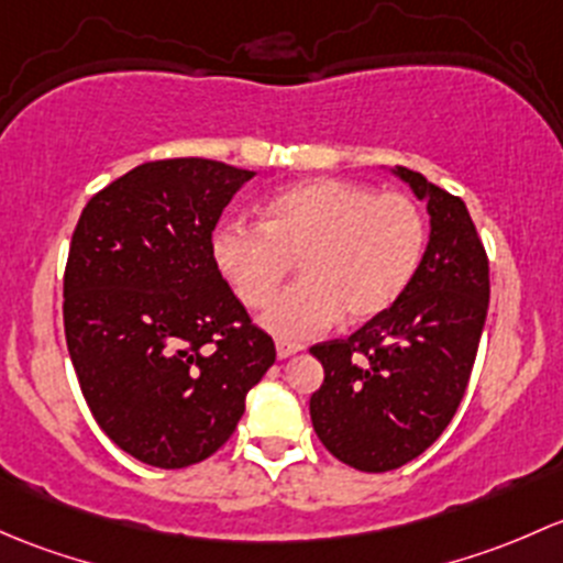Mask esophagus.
I'll use <instances>...</instances> for the list:
<instances>
[{"label":"esophagus","instance_id":"obj_1","mask_svg":"<svg viewBox=\"0 0 563 563\" xmlns=\"http://www.w3.org/2000/svg\"><path fill=\"white\" fill-rule=\"evenodd\" d=\"M298 352H303V344H295V341H276V355H279V361H287V357L298 355Z\"/></svg>","mask_w":563,"mask_h":563}]
</instances>
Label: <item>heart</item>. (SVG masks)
<instances>
[{
	"label": "heart",
	"instance_id": "b5f03b06",
	"mask_svg": "<svg viewBox=\"0 0 563 563\" xmlns=\"http://www.w3.org/2000/svg\"><path fill=\"white\" fill-rule=\"evenodd\" d=\"M426 219L409 195L357 181L311 178L263 206V224L222 222L213 263L246 306H268L298 258L299 280L265 311L282 339H309L344 314L371 320L390 309L415 276Z\"/></svg>",
	"mask_w": 563,
	"mask_h": 563
}]
</instances>
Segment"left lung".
Masks as SVG:
<instances>
[{
  "mask_svg": "<svg viewBox=\"0 0 563 563\" xmlns=\"http://www.w3.org/2000/svg\"><path fill=\"white\" fill-rule=\"evenodd\" d=\"M398 176L428 202L431 239L401 298L350 339L322 341L311 355L324 382L311 422L357 472L379 474L426 453L466 393L488 317V254L461 197L409 167Z\"/></svg>",
  "mask_w": 563,
  "mask_h": 563,
  "instance_id": "1",
  "label": "left lung"
}]
</instances>
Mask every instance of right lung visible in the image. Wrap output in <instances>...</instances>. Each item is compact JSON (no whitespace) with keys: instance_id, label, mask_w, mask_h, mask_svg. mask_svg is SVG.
Here are the masks:
<instances>
[{"instance_id":"obj_1","label":"right lung","mask_w":563,"mask_h":563,"mask_svg":"<svg viewBox=\"0 0 563 563\" xmlns=\"http://www.w3.org/2000/svg\"><path fill=\"white\" fill-rule=\"evenodd\" d=\"M252 176L200 156L143 162L75 224L62 306L69 361L110 442L148 466L217 453L276 361L211 252L224 206Z\"/></svg>"}]
</instances>
